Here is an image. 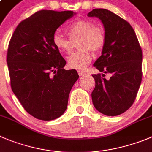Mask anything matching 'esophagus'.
<instances>
[{
	"label": "esophagus",
	"instance_id": "obj_1",
	"mask_svg": "<svg viewBox=\"0 0 152 152\" xmlns=\"http://www.w3.org/2000/svg\"><path fill=\"white\" fill-rule=\"evenodd\" d=\"M78 73H79V76H84L86 74V73H85V72H83V71H80V70H79V71H78Z\"/></svg>",
	"mask_w": 152,
	"mask_h": 152
}]
</instances>
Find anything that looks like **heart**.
<instances>
[{
  "label": "heart",
  "mask_w": 152,
  "mask_h": 152,
  "mask_svg": "<svg viewBox=\"0 0 152 152\" xmlns=\"http://www.w3.org/2000/svg\"><path fill=\"white\" fill-rule=\"evenodd\" d=\"M66 33L69 39L55 33L52 37V43L59 52L70 53L73 42L79 39L78 48L81 49L68 58V66L71 69H85L92 60V53L97 52L105 43V33L103 28L94 26L91 21L77 19L67 25Z\"/></svg>",
  "instance_id": "obj_1"
}]
</instances>
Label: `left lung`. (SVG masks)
<instances>
[{
    "instance_id": "left-lung-1",
    "label": "left lung",
    "mask_w": 152,
    "mask_h": 152,
    "mask_svg": "<svg viewBox=\"0 0 152 152\" xmlns=\"http://www.w3.org/2000/svg\"><path fill=\"white\" fill-rule=\"evenodd\" d=\"M88 17H97L104 27L105 43L94 66L101 75L93 74L95 88L91 93L96 110L108 116L127 111L134 103L142 81V53L131 25L106 9H94ZM110 73V79L104 77Z\"/></svg>"
}]
</instances>
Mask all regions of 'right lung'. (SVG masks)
Here are the masks:
<instances>
[{
  "instance_id": "obj_1",
  "label": "right lung",
  "mask_w": 152,
  "mask_h": 152,
  "mask_svg": "<svg viewBox=\"0 0 152 152\" xmlns=\"http://www.w3.org/2000/svg\"><path fill=\"white\" fill-rule=\"evenodd\" d=\"M74 15L73 11H38L18 24L10 41L11 88L24 109L39 120L51 121L64 113L79 79L76 69H64L66 61L52 43L55 31Z\"/></svg>"
}]
</instances>
